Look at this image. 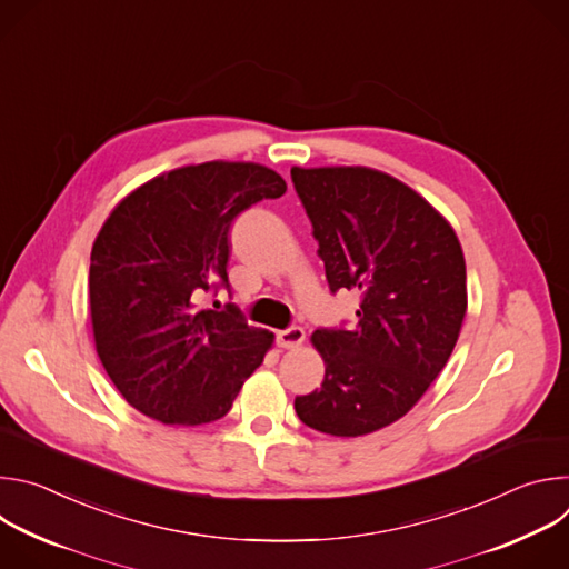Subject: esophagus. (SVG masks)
Returning a JSON list of instances; mask_svg holds the SVG:
<instances>
[{"label":"esophagus","instance_id":"obj_1","mask_svg":"<svg viewBox=\"0 0 569 569\" xmlns=\"http://www.w3.org/2000/svg\"><path fill=\"white\" fill-rule=\"evenodd\" d=\"M303 340H306V331L301 327H290V329L277 333V345L281 349H297Z\"/></svg>","mask_w":569,"mask_h":569}]
</instances>
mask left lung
<instances>
[{"label": "left lung", "mask_w": 569, "mask_h": 569, "mask_svg": "<svg viewBox=\"0 0 569 569\" xmlns=\"http://www.w3.org/2000/svg\"><path fill=\"white\" fill-rule=\"evenodd\" d=\"M331 292L360 290L356 327L310 336L319 389L297 417L362 437L408 415L446 367L463 323L466 261L450 222L415 189L367 167L290 171Z\"/></svg>", "instance_id": "left-lung-1"}]
</instances>
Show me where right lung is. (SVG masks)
Returning <instances> with one entry per match:
<instances>
[{
    "instance_id": "obj_1",
    "label": "right lung",
    "mask_w": 569,
    "mask_h": 569,
    "mask_svg": "<svg viewBox=\"0 0 569 569\" xmlns=\"http://www.w3.org/2000/svg\"><path fill=\"white\" fill-rule=\"evenodd\" d=\"M279 173L252 161H204L161 173L126 196L103 222L90 263L97 353L121 396L167 426L222 419L274 333L248 327L236 303L200 308L227 288L229 227Z\"/></svg>"
}]
</instances>
